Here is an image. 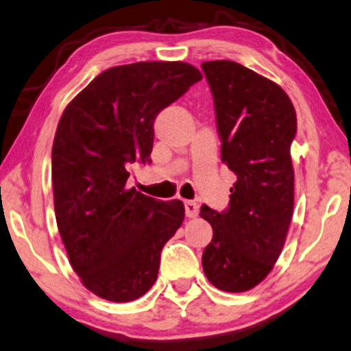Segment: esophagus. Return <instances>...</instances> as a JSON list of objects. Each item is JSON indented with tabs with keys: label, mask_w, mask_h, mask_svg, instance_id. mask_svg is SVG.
<instances>
[{
	"label": "esophagus",
	"mask_w": 351,
	"mask_h": 351,
	"mask_svg": "<svg viewBox=\"0 0 351 351\" xmlns=\"http://www.w3.org/2000/svg\"><path fill=\"white\" fill-rule=\"evenodd\" d=\"M184 210H186V216L187 218H195L199 215V205L192 200H186L184 202Z\"/></svg>",
	"instance_id": "1"
}]
</instances>
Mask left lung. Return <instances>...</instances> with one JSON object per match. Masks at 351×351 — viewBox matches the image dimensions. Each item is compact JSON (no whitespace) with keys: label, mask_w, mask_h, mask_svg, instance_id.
<instances>
[{"label":"left lung","mask_w":351,"mask_h":351,"mask_svg":"<svg viewBox=\"0 0 351 351\" xmlns=\"http://www.w3.org/2000/svg\"><path fill=\"white\" fill-rule=\"evenodd\" d=\"M213 93L221 159L234 171L229 206L202 205L213 227L202 265L218 289L243 293L259 285L278 259L294 206L291 143L298 117L278 84L230 60L204 62Z\"/></svg>","instance_id":"left-lung-1"}]
</instances>
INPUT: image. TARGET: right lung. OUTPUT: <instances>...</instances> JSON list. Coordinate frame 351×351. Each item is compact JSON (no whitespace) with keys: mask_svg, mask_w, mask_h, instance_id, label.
I'll return each mask as SVG.
<instances>
[{"mask_svg":"<svg viewBox=\"0 0 351 351\" xmlns=\"http://www.w3.org/2000/svg\"><path fill=\"white\" fill-rule=\"evenodd\" d=\"M200 79L184 62L114 66L63 111L52 146L56 219L71 267L98 298L130 302L156 283L184 205L127 189L128 167L149 164L157 114Z\"/></svg>","mask_w":351,"mask_h":351,"instance_id":"1","label":"right lung"}]
</instances>
